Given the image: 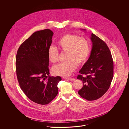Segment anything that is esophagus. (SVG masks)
Returning a JSON list of instances; mask_svg holds the SVG:
<instances>
[{
    "instance_id": "obj_1",
    "label": "esophagus",
    "mask_w": 129,
    "mask_h": 129,
    "mask_svg": "<svg viewBox=\"0 0 129 129\" xmlns=\"http://www.w3.org/2000/svg\"><path fill=\"white\" fill-rule=\"evenodd\" d=\"M67 79L70 81H74L75 80V79L74 78H68Z\"/></svg>"
}]
</instances>
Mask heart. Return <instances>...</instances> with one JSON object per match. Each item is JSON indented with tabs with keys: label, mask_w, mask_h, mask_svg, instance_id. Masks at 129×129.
<instances>
[{
	"label": "heart",
	"mask_w": 129,
	"mask_h": 129,
	"mask_svg": "<svg viewBox=\"0 0 129 129\" xmlns=\"http://www.w3.org/2000/svg\"><path fill=\"white\" fill-rule=\"evenodd\" d=\"M58 48L66 53L65 60L52 68L53 74L62 77L70 76L75 70L76 64L80 66L86 61L90 53L88 41L83 37L73 34H66L57 41ZM49 61L55 63L58 60V53L54 46L49 47L47 51Z\"/></svg>",
	"instance_id": "1"
}]
</instances>
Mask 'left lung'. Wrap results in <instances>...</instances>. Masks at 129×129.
I'll return each instance as SVG.
<instances>
[{
  "mask_svg": "<svg viewBox=\"0 0 129 129\" xmlns=\"http://www.w3.org/2000/svg\"><path fill=\"white\" fill-rule=\"evenodd\" d=\"M90 39L92 43L90 55L79 72L81 74L77 76L83 83L78 93L83 98L94 101L103 96L109 89L113 77L114 65L107 44L93 33ZM82 74L86 75L87 77H83Z\"/></svg>",
  "mask_w": 129,
  "mask_h": 129,
  "instance_id": "obj_1",
  "label": "left lung"
}]
</instances>
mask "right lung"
I'll use <instances>...</instances> for the list:
<instances>
[{
    "mask_svg": "<svg viewBox=\"0 0 129 129\" xmlns=\"http://www.w3.org/2000/svg\"><path fill=\"white\" fill-rule=\"evenodd\" d=\"M54 33L49 29L38 31L22 43L17 51L16 71L19 84L25 95L38 104H47L58 93L60 76L49 74L47 51Z\"/></svg>",
    "mask_w": 129,
    "mask_h": 129,
    "instance_id": "right-lung-1",
    "label": "right lung"
}]
</instances>
